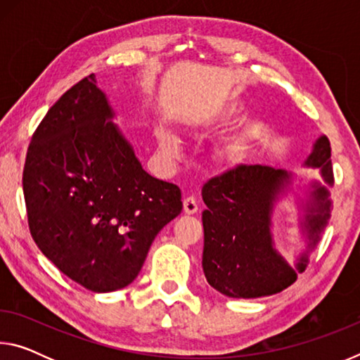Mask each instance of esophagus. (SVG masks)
Listing matches in <instances>:
<instances>
[{
    "mask_svg": "<svg viewBox=\"0 0 360 360\" xmlns=\"http://www.w3.org/2000/svg\"><path fill=\"white\" fill-rule=\"evenodd\" d=\"M182 208H184L186 214H195L198 211V203L193 197H186L184 202H182Z\"/></svg>",
    "mask_w": 360,
    "mask_h": 360,
    "instance_id": "esophagus-1",
    "label": "esophagus"
}]
</instances>
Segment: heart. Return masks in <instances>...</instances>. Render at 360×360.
<instances>
[{
    "label": "heart",
    "mask_w": 360,
    "mask_h": 360,
    "mask_svg": "<svg viewBox=\"0 0 360 360\" xmlns=\"http://www.w3.org/2000/svg\"><path fill=\"white\" fill-rule=\"evenodd\" d=\"M155 135H157V143H158V148H160L162 154L168 157V158H173L178 155L179 152V138L176 135V131L173 129H169L167 125H158L157 130H155ZM229 152V148H221L217 150L219 155H225Z\"/></svg>",
    "instance_id": "heart-1"
}]
</instances>
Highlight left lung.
I'll return each instance as SVG.
<instances>
[{"instance_id":"left-lung-1","label":"left lung","mask_w":360,"mask_h":360,"mask_svg":"<svg viewBox=\"0 0 360 360\" xmlns=\"http://www.w3.org/2000/svg\"><path fill=\"white\" fill-rule=\"evenodd\" d=\"M302 167L319 169L321 179L266 165H235L203 186L202 265L211 288L231 298H259L289 288L304 271L330 219L333 173L326 135L314 139ZM289 196L304 243L292 266L272 236L276 205Z\"/></svg>"}]
</instances>
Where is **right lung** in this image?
Wrapping results in <instances>:
<instances>
[{"mask_svg":"<svg viewBox=\"0 0 360 360\" xmlns=\"http://www.w3.org/2000/svg\"><path fill=\"white\" fill-rule=\"evenodd\" d=\"M115 117L95 75L84 77L49 109L23 168L34 243L94 292L135 281L157 233L182 210L179 187L146 172Z\"/></svg>","mask_w":360,"mask_h":360,"instance_id":"right-lung-1","label":"right lung"}]
</instances>
